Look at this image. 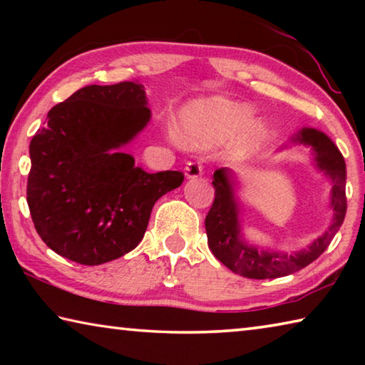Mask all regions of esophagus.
<instances>
[{"label":"esophagus","mask_w":365,"mask_h":365,"mask_svg":"<svg viewBox=\"0 0 365 365\" xmlns=\"http://www.w3.org/2000/svg\"><path fill=\"white\" fill-rule=\"evenodd\" d=\"M185 175H187L188 178H197L202 175V165L197 163V160H190V163H187V165H185Z\"/></svg>","instance_id":"esophagus-1"}]
</instances>
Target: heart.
Listing matches in <instances>:
<instances>
[{
  "label": "heart",
  "mask_w": 365,
  "mask_h": 365,
  "mask_svg": "<svg viewBox=\"0 0 365 365\" xmlns=\"http://www.w3.org/2000/svg\"><path fill=\"white\" fill-rule=\"evenodd\" d=\"M251 106L222 98L197 103L185 110L180 120V135L187 143L200 148H211L228 143L238 154H250L261 145L264 128L256 122Z\"/></svg>",
  "instance_id": "obj_1"
}]
</instances>
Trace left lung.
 Instances as JSON below:
<instances>
[{
	"mask_svg": "<svg viewBox=\"0 0 365 365\" xmlns=\"http://www.w3.org/2000/svg\"><path fill=\"white\" fill-rule=\"evenodd\" d=\"M296 140L314 148L317 165L331 178V206L335 211L331 225L307 250L292 256L257 251V248L246 246L240 240L238 206L233 200L232 183L228 180L227 170H215L212 180L215 190L214 201L205 220L207 245L212 255L235 274L257 280L279 279L294 274L316 261L329 248L333 237L343 224L348 202H346V164L341 153L325 133L314 128H304Z\"/></svg>",
	"mask_w": 365,
	"mask_h": 365,
	"instance_id": "obj_1",
	"label": "left lung"
}]
</instances>
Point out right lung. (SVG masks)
I'll use <instances>...</instances> for the list:
<instances>
[{"label": "right lung", "instance_id": "1", "mask_svg": "<svg viewBox=\"0 0 365 365\" xmlns=\"http://www.w3.org/2000/svg\"><path fill=\"white\" fill-rule=\"evenodd\" d=\"M138 80L88 85L49 109L30 141L27 205L48 248L83 265L114 261L145 237L154 202L183 172L148 174L119 151L148 120Z\"/></svg>", "mask_w": 365, "mask_h": 365}]
</instances>
